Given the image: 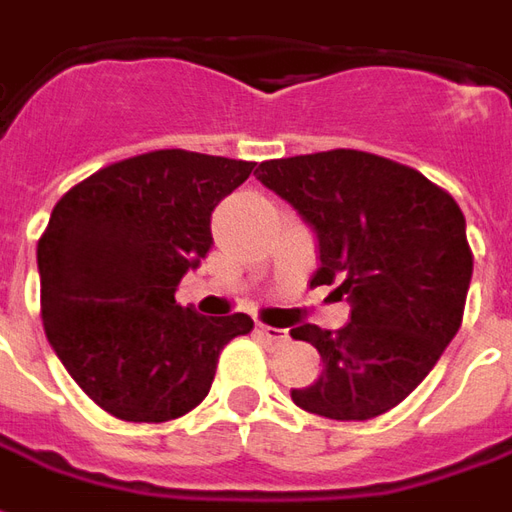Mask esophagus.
Wrapping results in <instances>:
<instances>
[{
  "label": "esophagus",
  "instance_id": "obj_1",
  "mask_svg": "<svg viewBox=\"0 0 512 512\" xmlns=\"http://www.w3.org/2000/svg\"><path fill=\"white\" fill-rule=\"evenodd\" d=\"M256 331H259V336H262L270 347H281V344L289 342V333L281 331V328H270V325H262V322H259Z\"/></svg>",
  "mask_w": 512,
  "mask_h": 512
}]
</instances>
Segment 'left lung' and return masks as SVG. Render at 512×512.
<instances>
[{
    "mask_svg": "<svg viewBox=\"0 0 512 512\" xmlns=\"http://www.w3.org/2000/svg\"><path fill=\"white\" fill-rule=\"evenodd\" d=\"M256 179L317 234L311 286L339 284L353 303L342 331L292 328L322 358L320 378L292 400L336 422L391 411L463 320L474 262L460 206L419 170L350 148L270 159Z\"/></svg>",
    "mask_w": 512,
    "mask_h": 512,
    "instance_id": "obj_1",
    "label": "left lung"
}]
</instances>
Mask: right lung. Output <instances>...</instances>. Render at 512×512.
<instances>
[{"label": "right lung", "instance_id": "obj_1", "mask_svg": "<svg viewBox=\"0 0 512 512\" xmlns=\"http://www.w3.org/2000/svg\"><path fill=\"white\" fill-rule=\"evenodd\" d=\"M256 162L151 151L57 201L38 242L46 339L76 386L123 422H168L204 400L248 314L201 317L176 286L212 248V212Z\"/></svg>", "mask_w": 512, "mask_h": 512}]
</instances>
